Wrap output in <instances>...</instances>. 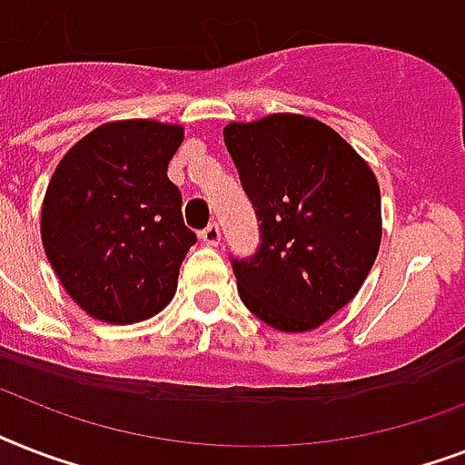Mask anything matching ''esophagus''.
I'll use <instances>...</instances> for the list:
<instances>
[{"label":"esophagus","mask_w":465,"mask_h":465,"mask_svg":"<svg viewBox=\"0 0 465 465\" xmlns=\"http://www.w3.org/2000/svg\"><path fill=\"white\" fill-rule=\"evenodd\" d=\"M200 239H203L207 246H217L219 239H222V232H219V226L212 222V224H207L203 232H200Z\"/></svg>","instance_id":"obj_1"}]
</instances>
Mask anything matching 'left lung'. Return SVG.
<instances>
[{"mask_svg": "<svg viewBox=\"0 0 465 465\" xmlns=\"http://www.w3.org/2000/svg\"><path fill=\"white\" fill-rule=\"evenodd\" d=\"M224 144L261 222V243L232 258L241 302L284 332L311 331L352 302L381 243L371 168L323 123L277 113L232 123Z\"/></svg>", "mask_w": 465, "mask_h": 465, "instance_id": "obj_1", "label": "left lung"}]
</instances>
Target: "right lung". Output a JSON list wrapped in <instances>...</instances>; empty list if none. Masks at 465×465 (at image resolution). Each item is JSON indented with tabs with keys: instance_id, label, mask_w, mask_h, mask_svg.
Returning a JSON list of instances; mask_svg holds the SVG:
<instances>
[{
	"instance_id": "obj_1",
	"label": "right lung",
	"mask_w": 465,
	"mask_h": 465,
	"mask_svg": "<svg viewBox=\"0 0 465 465\" xmlns=\"http://www.w3.org/2000/svg\"><path fill=\"white\" fill-rule=\"evenodd\" d=\"M183 127L123 120L86 134L54 168L43 203V246L69 297L108 323H140L173 299L195 243L168 161Z\"/></svg>"
}]
</instances>
